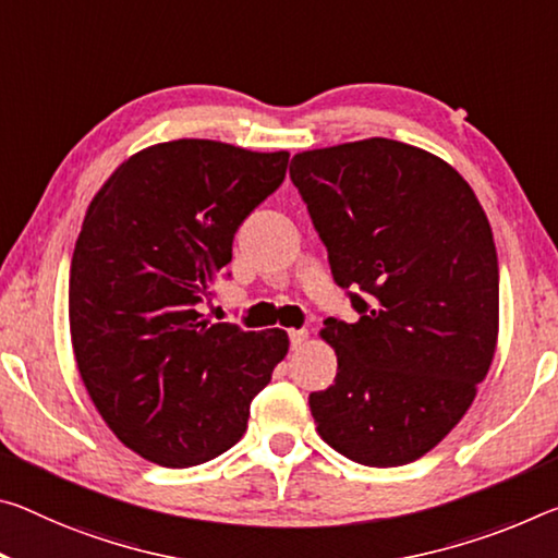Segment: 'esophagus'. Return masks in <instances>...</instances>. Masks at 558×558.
<instances>
[{
    "label": "esophagus",
    "mask_w": 558,
    "mask_h": 558,
    "mask_svg": "<svg viewBox=\"0 0 558 558\" xmlns=\"http://www.w3.org/2000/svg\"><path fill=\"white\" fill-rule=\"evenodd\" d=\"M288 335H290V348H293V350L303 348L305 340H307V330H290Z\"/></svg>",
    "instance_id": "obj_1"
}]
</instances>
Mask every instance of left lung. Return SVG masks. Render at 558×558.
Listing matches in <instances>:
<instances>
[{
	"label": "left lung",
	"mask_w": 558,
	"mask_h": 558,
	"mask_svg": "<svg viewBox=\"0 0 558 558\" xmlns=\"http://www.w3.org/2000/svg\"><path fill=\"white\" fill-rule=\"evenodd\" d=\"M332 278L357 323L327 317L335 385L311 412L335 452L410 464L464 417L499 335V265L472 185L424 148L365 138L293 156ZM363 295L360 296L359 293Z\"/></svg>",
	"instance_id": "obj_1"
}]
</instances>
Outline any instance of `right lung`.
<instances>
[{
    "instance_id": "obj_1",
    "label": "right lung",
    "mask_w": 558,
    "mask_h": 558,
    "mask_svg": "<svg viewBox=\"0 0 558 558\" xmlns=\"http://www.w3.org/2000/svg\"><path fill=\"white\" fill-rule=\"evenodd\" d=\"M288 156L166 141L126 158L88 203L69 272L76 367L106 427L148 462L183 470L231 449L288 355L280 327L198 313Z\"/></svg>"
}]
</instances>
